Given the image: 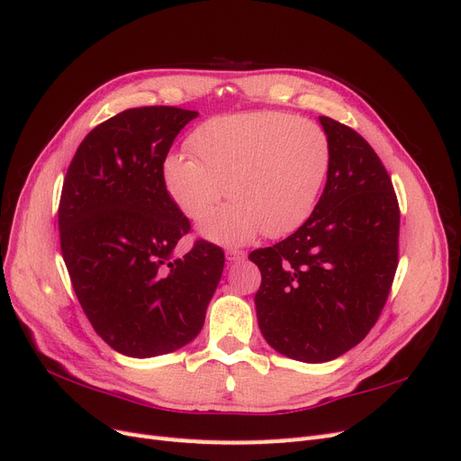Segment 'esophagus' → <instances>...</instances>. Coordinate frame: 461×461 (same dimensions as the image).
Masks as SVG:
<instances>
[{
    "label": "esophagus",
    "mask_w": 461,
    "mask_h": 461,
    "mask_svg": "<svg viewBox=\"0 0 461 461\" xmlns=\"http://www.w3.org/2000/svg\"><path fill=\"white\" fill-rule=\"evenodd\" d=\"M244 258H246L244 249H236V248H229V249H227V259H229L230 263H239V261H242Z\"/></svg>",
    "instance_id": "esophagus-1"
}]
</instances>
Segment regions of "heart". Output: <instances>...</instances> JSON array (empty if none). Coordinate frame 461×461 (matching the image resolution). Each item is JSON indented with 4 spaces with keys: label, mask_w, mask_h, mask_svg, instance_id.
<instances>
[{
    "label": "heart",
    "mask_w": 461,
    "mask_h": 461,
    "mask_svg": "<svg viewBox=\"0 0 461 461\" xmlns=\"http://www.w3.org/2000/svg\"><path fill=\"white\" fill-rule=\"evenodd\" d=\"M190 149L163 163L167 192L192 221L225 196L232 202L203 222L221 244H242L300 229L312 215L330 165L327 132L310 119L256 111L209 119L192 132Z\"/></svg>",
    "instance_id": "b5f03b06"
}]
</instances>
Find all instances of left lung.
Listing matches in <instances>:
<instances>
[{
	"label": "left lung",
	"instance_id": "obj_1",
	"mask_svg": "<svg viewBox=\"0 0 461 461\" xmlns=\"http://www.w3.org/2000/svg\"><path fill=\"white\" fill-rule=\"evenodd\" d=\"M330 144L323 194L288 239L254 249L265 340L286 357L321 364L367 337L398 267L400 207L383 161L364 136L319 117Z\"/></svg>",
	"mask_w": 461,
	"mask_h": 461
}]
</instances>
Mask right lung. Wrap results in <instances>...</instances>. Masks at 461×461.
I'll list each match as a JSON object with an SVG mask.
<instances>
[{"label":"right lung","mask_w":461,"mask_h":461,"mask_svg":"<svg viewBox=\"0 0 461 461\" xmlns=\"http://www.w3.org/2000/svg\"><path fill=\"white\" fill-rule=\"evenodd\" d=\"M196 111L127 109L92 129L68 165L59 242L82 312L131 357L169 354L198 337L225 252L196 240L173 259L190 221L173 202L163 163Z\"/></svg>","instance_id":"1"}]
</instances>
